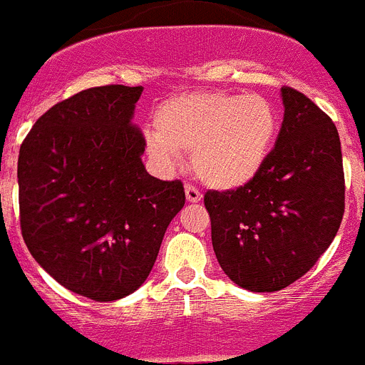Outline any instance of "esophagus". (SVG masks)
Returning <instances> with one entry per match:
<instances>
[{
    "instance_id": "34e87169",
    "label": "esophagus",
    "mask_w": 365,
    "mask_h": 365,
    "mask_svg": "<svg viewBox=\"0 0 365 365\" xmlns=\"http://www.w3.org/2000/svg\"><path fill=\"white\" fill-rule=\"evenodd\" d=\"M185 196H187V202L190 203H198L200 200H202V192H200L195 185H190V183H187L185 185Z\"/></svg>"
}]
</instances>
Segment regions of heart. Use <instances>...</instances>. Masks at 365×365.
<instances>
[{
	"label": "heart",
	"instance_id": "b5f03b06",
	"mask_svg": "<svg viewBox=\"0 0 365 365\" xmlns=\"http://www.w3.org/2000/svg\"><path fill=\"white\" fill-rule=\"evenodd\" d=\"M147 150L170 165L192 153V169L205 185L235 190L260 175L278 133L274 105L260 94L190 93L162 103Z\"/></svg>",
	"mask_w": 365,
	"mask_h": 365
}]
</instances>
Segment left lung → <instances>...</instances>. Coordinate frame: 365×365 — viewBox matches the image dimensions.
I'll use <instances>...</instances> for the list:
<instances>
[{"label":"left lung","instance_id":"left-lung-1","mask_svg":"<svg viewBox=\"0 0 365 365\" xmlns=\"http://www.w3.org/2000/svg\"><path fill=\"white\" fill-rule=\"evenodd\" d=\"M284 121L260 175L235 190H207L212 249L240 287L272 293L309 271L344 216L340 138L331 118L282 87Z\"/></svg>","mask_w":365,"mask_h":365}]
</instances>
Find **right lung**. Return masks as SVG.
<instances>
[{"label": "right lung", "mask_w": 365, "mask_h": 365, "mask_svg": "<svg viewBox=\"0 0 365 365\" xmlns=\"http://www.w3.org/2000/svg\"><path fill=\"white\" fill-rule=\"evenodd\" d=\"M143 87L103 85L56 103L23 140L19 222L29 251L58 284L113 302L149 277L170 220L182 211L180 180L145 170V138L133 125Z\"/></svg>", "instance_id": "add662e5"}]
</instances>
